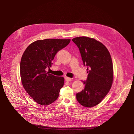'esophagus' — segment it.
Masks as SVG:
<instances>
[{"instance_id":"34e87169","label":"esophagus","mask_w":134,"mask_h":134,"mask_svg":"<svg viewBox=\"0 0 134 134\" xmlns=\"http://www.w3.org/2000/svg\"><path fill=\"white\" fill-rule=\"evenodd\" d=\"M71 80H72L71 78H68V77H67V76L65 77V80L67 81H71Z\"/></svg>"}]
</instances>
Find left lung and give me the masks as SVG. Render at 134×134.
Listing matches in <instances>:
<instances>
[{"mask_svg": "<svg viewBox=\"0 0 134 134\" xmlns=\"http://www.w3.org/2000/svg\"><path fill=\"white\" fill-rule=\"evenodd\" d=\"M72 41L88 70L87 80L83 81L85 88L76 93V99L83 107H93L100 103L111 87L114 69L111 55L106 47L94 38L82 36Z\"/></svg>", "mask_w": 134, "mask_h": 134, "instance_id": "obj_1", "label": "left lung"}]
</instances>
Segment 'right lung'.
<instances>
[{
  "instance_id": "1",
  "label": "right lung",
  "mask_w": 134,
  "mask_h": 134,
  "mask_svg": "<svg viewBox=\"0 0 134 134\" xmlns=\"http://www.w3.org/2000/svg\"><path fill=\"white\" fill-rule=\"evenodd\" d=\"M70 39H45L34 42L24 51L20 63L22 85L38 104L47 105L55 102L64 83L62 76L47 72L59 51L66 47Z\"/></svg>"
}]
</instances>
